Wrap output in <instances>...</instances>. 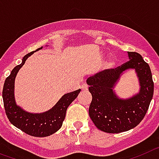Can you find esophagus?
<instances>
[{
  "label": "esophagus",
  "instance_id": "obj_1",
  "mask_svg": "<svg viewBox=\"0 0 159 159\" xmlns=\"http://www.w3.org/2000/svg\"><path fill=\"white\" fill-rule=\"evenodd\" d=\"M81 89L83 91L88 90V85L87 84H82L81 85Z\"/></svg>",
  "mask_w": 159,
  "mask_h": 159
}]
</instances>
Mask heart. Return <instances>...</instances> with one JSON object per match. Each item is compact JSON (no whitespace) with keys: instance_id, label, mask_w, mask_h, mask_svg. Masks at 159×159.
Instances as JSON below:
<instances>
[{"instance_id":"1","label":"heart","mask_w":159,"mask_h":159,"mask_svg":"<svg viewBox=\"0 0 159 159\" xmlns=\"http://www.w3.org/2000/svg\"><path fill=\"white\" fill-rule=\"evenodd\" d=\"M114 64H115V60H111L110 62L108 63V66H110V67H112V66H114Z\"/></svg>"}]
</instances>
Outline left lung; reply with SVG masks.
I'll return each instance as SVG.
<instances>
[{"label": "left lung", "instance_id": "1", "mask_svg": "<svg viewBox=\"0 0 159 159\" xmlns=\"http://www.w3.org/2000/svg\"><path fill=\"white\" fill-rule=\"evenodd\" d=\"M129 60L114 69L91 76L86 82L92 95L89 114L96 127L106 133L118 134L133 129L140 123L149 109L154 94V81L149 65L136 52H128ZM134 68L140 83V92L122 100L112 89L122 72Z\"/></svg>", "mask_w": 159, "mask_h": 159}]
</instances>
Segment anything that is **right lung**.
<instances>
[{
    "mask_svg": "<svg viewBox=\"0 0 159 159\" xmlns=\"http://www.w3.org/2000/svg\"><path fill=\"white\" fill-rule=\"evenodd\" d=\"M41 49H42V47L29 53L23 57L21 64L16 66L12 70L10 75L6 78L2 92L5 114L9 121L16 128L34 137H46L58 130L62 125L68 106L78 97L81 91L79 89L66 93L53 108L42 114H30L16 106L13 90L16 74L29 57Z\"/></svg>",
    "mask_w": 159,
    "mask_h": 159,
    "instance_id": "right-lung-1",
    "label": "right lung"
}]
</instances>
